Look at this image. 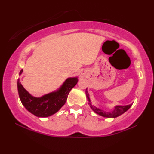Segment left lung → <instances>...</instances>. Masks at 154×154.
Returning <instances> with one entry per match:
<instances>
[{
    "mask_svg": "<svg viewBox=\"0 0 154 154\" xmlns=\"http://www.w3.org/2000/svg\"><path fill=\"white\" fill-rule=\"evenodd\" d=\"M88 89V88H87ZM86 89L85 90V94H86V97H87L88 101L89 102V104L90 108L92 111H94V113H96L97 114L101 116L105 117V118H116L119 116H121L127 111L128 109H129L130 107L132 106V104H128V105H125V106H121V105H116V106H114L113 108V110L111 111H103L102 109H101L100 108H97V107L92 106L91 101H90V95L89 93H88V90Z\"/></svg>",
    "mask_w": 154,
    "mask_h": 154,
    "instance_id": "left-lung-1",
    "label": "left lung"
}]
</instances>
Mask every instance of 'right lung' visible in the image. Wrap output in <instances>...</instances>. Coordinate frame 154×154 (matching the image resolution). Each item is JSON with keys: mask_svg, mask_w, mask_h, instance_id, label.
Here are the masks:
<instances>
[{"mask_svg": "<svg viewBox=\"0 0 154 154\" xmlns=\"http://www.w3.org/2000/svg\"><path fill=\"white\" fill-rule=\"evenodd\" d=\"M23 72L20 71V75ZM78 77H70L65 80L57 90L37 97L29 93L21 83L20 79L17 81L19 97L22 104L26 110L35 116L45 118L54 114L64 106L67 97L71 89L78 83Z\"/></svg>", "mask_w": 154, "mask_h": 154, "instance_id": "right-lung-1", "label": "right lung"}]
</instances>
